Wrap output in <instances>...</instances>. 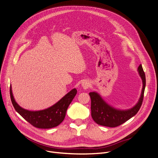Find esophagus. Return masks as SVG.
Instances as JSON below:
<instances>
[{
    "label": "esophagus",
    "instance_id": "34e87169",
    "mask_svg": "<svg viewBox=\"0 0 158 158\" xmlns=\"http://www.w3.org/2000/svg\"><path fill=\"white\" fill-rule=\"evenodd\" d=\"M90 83H89V81H84L81 84V86H83V88L84 89L88 88V87L90 86Z\"/></svg>",
    "mask_w": 158,
    "mask_h": 158
}]
</instances>
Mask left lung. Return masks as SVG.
<instances>
[{
  "instance_id": "1",
  "label": "left lung",
  "mask_w": 158,
  "mask_h": 158,
  "mask_svg": "<svg viewBox=\"0 0 158 158\" xmlns=\"http://www.w3.org/2000/svg\"><path fill=\"white\" fill-rule=\"evenodd\" d=\"M138 71L142 79L143 87L138 102L131 108L127 110L117 109L108 104L98 92L89 93L91 98V115L94 121L97 124L105 127H115L132 118L138 112L143 100L146 79L141 64L139 66Z\"/></svg>"
}]
</instances>
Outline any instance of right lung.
Wrapping results in <instances>:
<instances>
[{
    "label": "right lung",
    "instance_id": "1",
    "mask_svg": "<svg viewBox=\"0 0 158 158\" xmlns=\"http://www.w3.org/2000/svg\"><path fill=\"white\" fill-rule=\"evenodd\" d=\"M75 88L72 89L52 106L38 111H31L20 106L13 97L11 85L10 97L15 110L31 125L38 128H51L60 125L64 120L68 106L77 94Z\"/></svg>",
    "mask_w": 158,
    "mask_h": 158
}]
</instances>
